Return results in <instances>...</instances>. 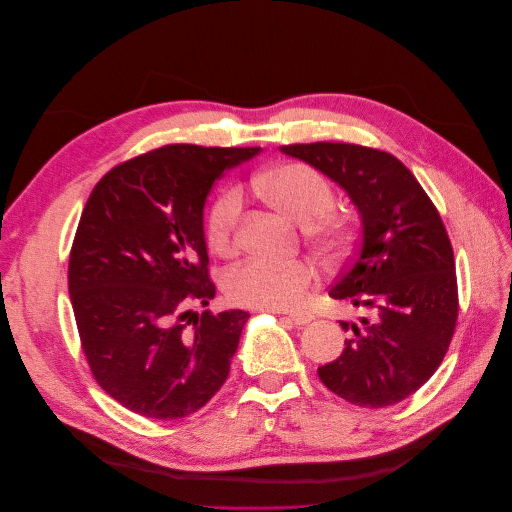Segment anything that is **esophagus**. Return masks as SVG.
Here are the masks:
<instances>
[{"label": "esophagus", "instance_id": "esophagus-1", "mask_svg": "<svg viewBox=\"0 0 512 512\" xmlns=\"http://www.w3.org/2000/svg\"><path fill=\"white\" fill-rule=\"evenodd\" d=\"M312 314L309 312H290L288 314V320H292L294 324H297V327H303V324H307V322H312Z\"/></svg>", "mask_w": 512, "mask_h": 512}]
</instances>
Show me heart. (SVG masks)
<instances>
[{"mask_svg": "<svg viewBox=\"0 0 512 512\" xmlns=\"http://www.w3.org/2000/svg\"><path fill=\"white\" fill-rule=\"evenodd\" d=\"M252 190L286 218L307 224L305 235L324 254H339L350 241L346 218L331 213L335 190L331 181L303 162H288L252 177ZM243 198L237 188L224 190L209 211L207 241L220 256L237 250ZM316 273L307 262H269L252 258L230 269L224 290L228 299L245 307L288 309L301 303Z\"/></svg>", "mask_w": 512, "mask_h": 512, "instance_id": "b5f03b06", "label": "heart"}]
</instances>
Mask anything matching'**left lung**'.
<instances>
[{
    "label": "left lung",
    "mask_w": 512,
    "mask_h": 512,
    "mask_svg": "<svg viewBox=\"0 0 512 512\" xmlns=\"http://www.w3.org/2000/svg\"><path fill=\"white\" fill-rule=\"evenodd\" d=\"M344 188L361 215V243L331 297L369 309L344 352L318 367L329 391L361 408L410 397L451 346L459 299L451 239L421 183L395 156L350 143L284 145Z\"/></svg>",
    "instance_id": "obj_1"
}]
</instances>
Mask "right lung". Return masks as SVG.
<instances>
[{
  "label": "right lung",
  "mask_w": 512,
  "mask_h": 512,
  "mask_svg": "<svg viewBox=\"0 0 512 512\" xmlns=\"http://www.w3.org/2000/svg\"><path fill=\"white\" fill-rule=\"evenodd\" d=\"M260 147L166 145L96 183L70 252L68 290L96 382L123 408L173 421L228 378L250 314L209 305L203 209L224 170Z\"/></svg>",
  "instance_id": "right-lung-1"
}]
</instances>
